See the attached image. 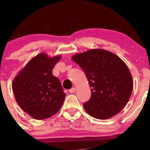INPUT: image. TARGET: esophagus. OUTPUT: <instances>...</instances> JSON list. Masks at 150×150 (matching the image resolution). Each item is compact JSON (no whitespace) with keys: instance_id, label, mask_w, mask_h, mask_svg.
Returning a JSON list of instances; mask_svg holds the SVG:
<instances>
[{"instance_id":"obj_1","label":"esophagus","mask_w":150,"mask_h":150,"mask_svg":"<svg viewBox=\"0 0 150 150\" xmlns=\"http://www.w3.org/2000/svg\"><path fill=\"white\" fill-rule=\"evenodd\" d=\"M75 90H76V88H75V87H73V88H71V89H69V93H75Z\"/></svg>"}]
</instances>
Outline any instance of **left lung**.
<instances>
[{
    "label": "left lung",
    "instance_id": "obj_1",
    "mask_svg": "<svg viewBox=\"0 0 150 150\" xmlns=\"http://www.w3.org/2000/svg\"><path fill=\"white\" fill-rule=\"evenodd\" d=\"M72 59L85 72L91 87L86 111L99 120L120 113L133 91V78L126 64L117 55L103 49H93L74 55Z\"/></svg>",
    "mask_w": 150,
    "mask_h": 150
}]
</instances>
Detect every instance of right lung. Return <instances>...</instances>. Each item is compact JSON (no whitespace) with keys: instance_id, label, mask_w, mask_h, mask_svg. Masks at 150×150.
<instances>
[{"instance_id":"add662e5","label":"right lung","mask_w":150,"mask_h":150,"mask_svg":"<svg viewBox=\"0 0 150 150\" xmlns=\"http://www.w3.org/2000/svg\"><path fill=\"white\" fill-rule=\"evenodd\" d=\"M61 56L48 57L40 53L33 57L14 78L12 90L20 107L36 120L56 114L64 101L60 81L52 71Z\"/></svg>"}]
</instances>
